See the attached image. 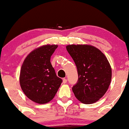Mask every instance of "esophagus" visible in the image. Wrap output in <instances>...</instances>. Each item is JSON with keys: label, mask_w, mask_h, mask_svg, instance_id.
Here are the masks:
<instances>
[{"label": "esophagus", "mask_w": 129, "mask_h": 129, "mask_svg": "<svg viewBox=\"0 0 129 129\" xmlns=\"http://www.w3.org/2000/svg\"><path fill=\"white\" fill-rule=\"evenodd\" d=\"M67 82V79H66V78H63V84H66Z\"/></svg>", "instance_id": "1"}]
</instances>
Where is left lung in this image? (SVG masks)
<instances>
[{"label":"left lung","instance_id":"obj_1","mask_svg":"<svg viewBox=\"0 0 129 129\" xmlns=\"http://www.w3.org/2000/svg\"><path fill=\"white\" fill-rule=\"evenodd\" d=\"M66 48L78 70V82L72 87L75 96L85 104L96 103L106 93L112 79L107 57L92 45L73 44Z\"/></svg>","mask_w":129,"mask_h":129}]
</instances>
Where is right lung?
<instances>
[{"label":"right lung","instance_id":"add662e5","mask_svg":"<svg viewBox=\"0 0 129 129\" xmlns=\"http://www.w3.org/2000/svg\"><path fill=\"white\" fill-rule=\"evenodd\" d=\"M57 47L41 46L29 53L22 63L20 87L27 98L36 103L43 104L52 100L62 82L50 62V57Z\"/></svg>","mask_w":129,"mask_h":129}]
</instances>
